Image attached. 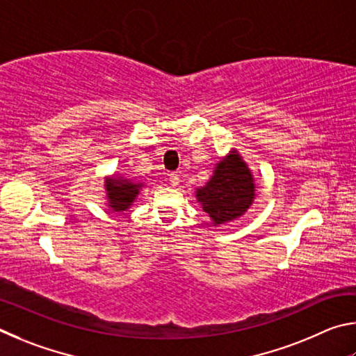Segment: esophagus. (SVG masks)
Instances as JSON below:
<instances>
[{"label": "esophagus", "instance_id": "esophagus-1", "mask_svg": "<svg viewBox=\"0 0 356 356\" xmlns=\"http://www.w3.org/2000/svg\"><path fill=\"white\" fill-rule=\"evenodd\" d=\"M168 181H170L172 186H178V183H179L178 175H177V173H170V175H168Z\"/></svg>", "mask_w": 356, "mask_h": 356}]
</instances>
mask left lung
I'll return each mask as SVG.
<instances>
[{"mask_svg": "<svg viewBox=\"0 0 356 356\" xmlns=\"http://www.w3.org/2000/svg\"><path fill=\"white\" fill-rule=\"evenodd\" d=\"M254 184L239 154H229L216 167L214 177L197 191L203 211L217 223L229 222L245 213L253 202Z\"/></svg>", "mask_w": 356, "mask_h": 356, "instance_id": "8db88e82", "label": "left lung"}]
</instances>
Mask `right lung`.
I'll return each mask as SVG.
<instances>
[{
	"instance_id": "1",
	"label": "right lung",
	"mask_w": 356,
	"mask_h": 356,
	"mask_svg": "<svg viewBox=\"0 0 356 356\" xmlns=\"http://www.w3.org/2000/svg\"><path fill=\"white\" fill-rule=\"evenodd\" d=\"M142 184L131 183L128 179H108L106 181V189H108L109 207L114 211H124L139 194Z\"/></svg>"
}]
</instances>
